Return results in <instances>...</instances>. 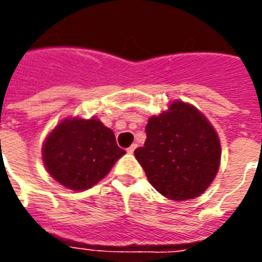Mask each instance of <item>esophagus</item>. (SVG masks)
I'll list each match as a JSON object with an SVG mask.
<instances>
[{"label":"esophagus","mask_w":262,"mask_h":262,"mask_svg":"<svg viewBox=\"0 0 262 262\" xmlns=\"http://www.w3.org/2000/svg\"><path fill=\"white\" fill-rule=\"evenodd\" d=\"M136 148H137V145H136V144H133V145H130V147L127 148V154H133V152H135Z\"/></svg>","instance_id":"esophagus-1"}]
</instances>
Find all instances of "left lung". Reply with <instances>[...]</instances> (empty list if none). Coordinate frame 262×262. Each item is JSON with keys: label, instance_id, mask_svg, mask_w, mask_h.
I'll return each instance as SVG.
<instances>
[{"label": "left lung", "instance_id": "left-lung-1", "mask_svg": "<svg viewBox=\"0 0 262 262\" xmlns=\"http://www.w3.org/2000/svg\"><path fill=\"white\" fill-rule=\"evenodd\" d=\"M144 147L135 151L148 181L174 201L199 197L213 182L220 167L217 132L190 103L174 100L145 126Z\"/></svg>", "mask_w": 262, "mask_h": 262}]
</instances>
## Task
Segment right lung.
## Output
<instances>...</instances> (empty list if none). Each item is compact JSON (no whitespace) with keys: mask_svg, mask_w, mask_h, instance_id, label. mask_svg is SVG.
<instances>
[{"mask_svg":"<svg viewBox=\"0 0 262 262\" xmlns=\"http://www.w3.org/2000/svg\"><path fill=\"white\" fill-rule=\"evenodd\" d=\"M126 154L98 118L67 117L47 135L42 159L49 174L67 189L87 190Z\"/></svg>","mask_w":262,"mask_h":262,"instance_id":"right-lung-1","label":"right lung"}]
</instances>
